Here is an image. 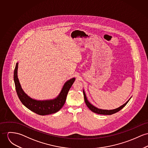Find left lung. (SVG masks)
<instances>
[{
	"label": "left lung",
	"mask_w": 148,
	"mask_h": 148,
	"mask_svg": "<svg viewBox=\"0 0 148 148\" xmlns=\"http://www.w3.org/2000/svg\"><path fill=\"white\" fill-rule=\"evenodd\" d=\"M83 95H84V101L86 102V104L87 106V107L93 113H97L98 114H102V115H112V114H114V113L119 112V110H121L122 109H123L125 106L126 104L130 100L132 97H131L127 102L125 103L123 105L119 106V108H117L114 109H112V110H106V109H102L98 108L95 106L94 105H93L92 104H91V103L89 102V101L88 100V99L87 98V96H86V93H85L84 90H83Z\"/></svg>",
	"instance_id": "obj_1"
}]
</instances>
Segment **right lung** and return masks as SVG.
I'll return each mask as SVG.
<instances>
[{
  "instance_id": "obj_1",
  "label": "right lung",
  "mask_w": 148,
  "mask_h": 148,
  "mask_svg": "<svg viewBox=\"0 0 148 148\" xmlns=\"http://www.w3.org/2000/svg\"><path fill=\"white\" fill-rule=\"evenodd\" d=\"M18 62H16L14 70V82L18 97L23 105L36 114L46 115L59 111L64 106L69 91L74 82L75 78L68 80L62 86L58 96L52 99L39 100L30 97L23 90L17 75Z\"/></svg>"
}]
</instances>
